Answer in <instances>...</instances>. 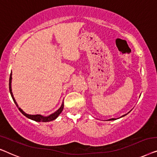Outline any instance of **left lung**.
<instances>
[{"instance_id":"obj_1","label":"left lung","mask_w":157,"mask_h":157,"mask_svg":"<svg viewBox=\"0 0 157 157\" xmlns=\"http://www.w3.org/2000/svg\"><path fill=\"white\" fill-rule=\"evenodd\" d=\"M141 96V95H140ZM129 112H130V111L129 112H128V113L127 114H129ZM127 114H124V115H122V117H120V118H121V117H124V116H126V115H127ZM120 118H117V119H120ZM117 119H115V118H112V119H109V120H106V121H112V120H117Z\"/></svg>"}]
</instances>
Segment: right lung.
<instances>
[{
  "instance_id": "1",
  "label": "right lung",
  "mask_w": 157,
  "mask_h": 157,
  "mask_svg": "<svg viewBox=\"0 0 157 157\" xmlns=\"http://www.w3.org/2000/svg\"><path fill=\"white\" fill-rule=\"evenodd\" d=\"M11 82H12V72H11V74H10V79H9V90H10V95H11L13 100V101L15 102V105L17 106V107L18 108L20 112H21L24 116H25L26 117L30 119V120H32L33 121H35V122H50V121L55 120L56 119H57V117L59 115V114H60L61 112H63V107H64V103L63 102L62 103L60 107H59V109L57 110V111H56L54 112V113L50 114V115H48V116H43V115H41V114H28L27 113H25V112H24L23 110L21 109V108H20L18 107V105L17 104L16 101H15V98H14V97H13V92H12V88H11Z\"/></svg>"
}]
</instances>
